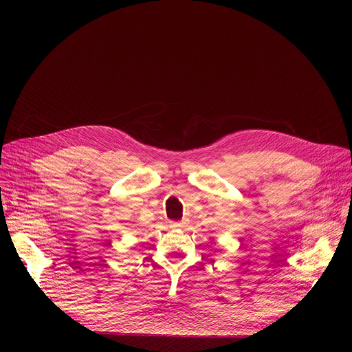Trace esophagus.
<instances>
[{
	"mask_svg": "<svg viewBox=\"0 0 352 352\" xmlns=\"http://www.w3.org/2000/svg\"><path fill=\"white\" fill-rule=\"evenodd\" d=\"M181 227H184L182 221H178V223H171V228H181Z\"/></svg>",
	"mask_w": 352,
	"mask_h": 352,
	"instance_id": "obj_1",
	"label": "esophagus"
}]
</instances>
